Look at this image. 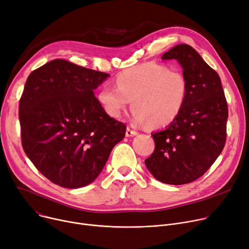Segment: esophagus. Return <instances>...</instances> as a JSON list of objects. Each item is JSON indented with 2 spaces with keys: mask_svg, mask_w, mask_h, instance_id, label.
<instances>
[{
  "mask_svg": "<svg viewBox=\"0 0 249 249\" xmlns=\"http://www.w3.org/2000/svg\"><path fill=\"white\" fill-rule=\"evenodd\" d=\"M138 135V131L133 129L131 127L127 126L126 127V131H125V136L126 137H133V136H137Z\"/></svg>",
  "mask_w": 249,
  "mask_h": 249,
  "instance_id": "esophagus-1",
  "label": "esophagus"
}]
</instances>
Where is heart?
Wrapping results in <instances>:
<instances>
[{
    "mask_svg": "<svg viewBox=\"0 0 249 249\" xmlns=\"http://www.w3.org/2000/svg\"><path fill=\"white\" fill-rule=\"evenodd\" d=\"M115 85L105 84L97 99L111 118H119L133 100L131 118L136 124L164 127L177 119L188 96L185 73L159 62L136 65L119 73Z\"/></svg>",
    "mask_w": 249,
    "mask_h": 249,
    "instance_id": "b5f03b06",
    "label": "heart"
}]
</instances>
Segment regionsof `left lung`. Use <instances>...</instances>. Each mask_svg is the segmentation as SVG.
<instances>
[{"label":"left lung","instance_id":"8db88e82","mask_svg":"<svg viewBox=\"0 0 249 249\" xmlns=\"http://www.w3.org/2000/svg\"><path fill=\"white\" fill-rule=\"evenodd\" d=\"M162 59L178 60L189 91L177 119L152 135L156 147L144 164L160 182L183 185L203 176L221 154L228 107L220 77L191 46L179 44Z\"/></svg>","mask_w":249,"mask_h":249}]
</instances>
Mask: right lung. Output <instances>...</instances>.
<instances>
[{
  "mask_svg": "<svg viewBox=\"0 0 249 249\" xmlns=\"http://www.w3.org/2000/svg\"><path fill=\"white\" fill-rule=\"evenodd\" d=\"M108 75L55 59L27 78L19 102L22 147L58 186L93 182L125 136V124L110 118L93 93Z\"/></svg>",
  "mask_w": 249,
  "mask_h": 249,
  "instance_id": "obj_1",
  "label": "right lung"
}]
</instances>
